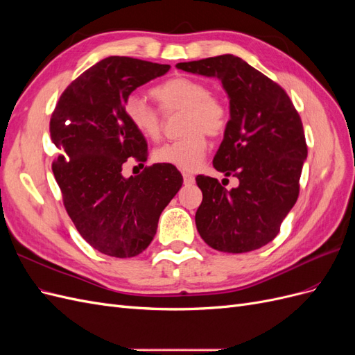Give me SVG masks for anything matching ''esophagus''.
I'll list each match as a JSON object with an SVG mask.
<instances>
[{"label":"esophagus","mask_w":355,"mask_h":355,"mask_svg":"<svg viewBox=\"0 0 355 355\" xmlns=\"http://www.w3.org/2000/svg\"><path fill=\"white\" fill-rule=\"evenodd\" d=\"M196 182V178H194V175H191V173H187V171H184V184L185 185H192Z\"/></svg>","instance_id":"1"}]
</instances>
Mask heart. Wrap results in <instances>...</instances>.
<instances>
[{
  "instance_id": "heart-1",
  "label": "heart",
  "mask_w": 355,
  "mask_h": 355,
  "mask_svg": "<svg viewBox=\"0 0 355 355\" xmlns=\"http://www.w3.org/2000/svg\"><path fill=\"white\" fill-rule=\"evenodd\" d=\"M153 98L166 114L184 112L182 133L185 136L161 145L154 151V159L182 170H196L206 155L209 142L206 135L218 137L230 124V111L209 85L196 78L173 77L157 84ZM124 115L137 133L155 141L161 136L163 121L154 106L139 94H130L124 102Z\"/></svg>"
}]
</instances>
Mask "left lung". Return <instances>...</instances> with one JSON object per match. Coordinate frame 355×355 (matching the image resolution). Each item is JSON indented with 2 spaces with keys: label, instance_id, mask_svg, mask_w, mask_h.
<instances>
[{
  "label": "left lung",
  "instance_id": "1",
  "mask_svg": "<svg viewBox=\"0 0 355 355\" xmlns=\"http://www.w3.org/2000/svg\"><path fill=\"white\" fill-rule=\"evenodd\" d=\"M176 68L219 78L230 98V124L213 167L237 178L239 187L227 189L218 179L197 176L201 239L225 253L261 249L277 237L299 196L308 155L300 116L283 87L237 56L184 62Z\"/></svg>",
  "mask_w": 355,
  "mask_h": 355
}]
</instances>
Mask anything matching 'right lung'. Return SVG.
<instances>
[{"mask_svg": "<svg viewBox=\"0 0 355 355\" xmlns=\"http://www.w3.org/2000/svg\"><path fill=\"white\" fill-rule=\"evenodd\" d=\"M168 69L110 56L73 80L51 114L50 136L60 151L51 168L63 206L81 237L103 254L142 253L154 239L161 211L184 182L168 164L123 176L127 161L148 158V144L127 121L124 102L139 85Z\"/></svg>", "mask_w": 355, "mask_h": 355, "instance_id": "add662e5", "label": "right lung"}]
</instances>
